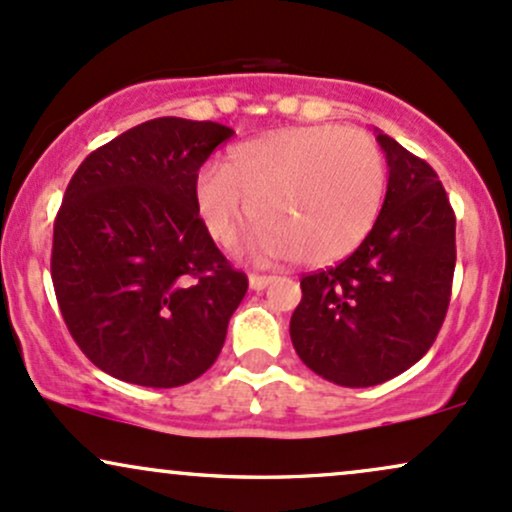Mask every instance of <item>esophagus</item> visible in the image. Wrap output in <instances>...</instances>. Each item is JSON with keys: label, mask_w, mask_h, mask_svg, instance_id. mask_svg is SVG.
I'll return each mask as SVG.
<instances>
[{"label": "esophagus", "mask_w": 512, "mask_h": 512, "mask_svg": "<svg viewBox=\"0 0 512 512\" xmlns=\"http://www.w3.org/2000/svg\"><path fill=\"white\" fill-rule=\"evenodd\" d=\"M272 281H274L272 274H250V289L252 291H262V289H267Z\"/></svg>", "instance_id": "1"}]
</instances>
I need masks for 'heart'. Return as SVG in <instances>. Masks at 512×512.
Masks as SVG:
<instances>
[{
	"label": "heart",
	"mask_w": 512,
	"mask_h": 512,
	"mask_svg": "<svg viewBox=\"0 0 512 512\" xmlns=\"http://www.w3.org/2000/svg\"><path fill=\"white\" fill-rule=\"evenodd\" d=\"M385 161L378 144L339 125L286 127L228 151L195 180L199 216L221 243L250 216V248L264 257L332 264L351 255L378 219Z\"/></svg>",
	"instance_id": "b5f03b06"
}]
</instances>
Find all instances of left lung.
<instances>
[{
  "label": "left lung",
  "instance_id": "1",
  "mask_svg": "<svg viewBox=\"0 0 512 512\" xmlns=\"http://www.w3.org/2000/svg\"><path fill=\"white\" fill-rule=\"evenodd\" d=\"M390 178L363 243L301 279L291 342L313 373L370 387L414 366L436 342L455 274V211L424 158L378 132Z\"/></svg>",
  "mask_w": 512,
  "mask_h": 512
}]
</instances>
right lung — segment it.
<instances>
[{"instance_id": "obj_1", "label": "right lung", "mask_w": 512, "mask_h": 512, "mask_svg": "<svg viewBox=\"0 0 512 512\" xmlns=\"http://www.w3.org/2000/svg\"><path fill=\"white\" fill-rule=\"evenodd\" d=\"M233 129L156 117L91 151L69 180L52 236L64 325L93 366L178 387L214 366L248 291L195 199L202 163Z\"/></svg>"}]
</instances>
